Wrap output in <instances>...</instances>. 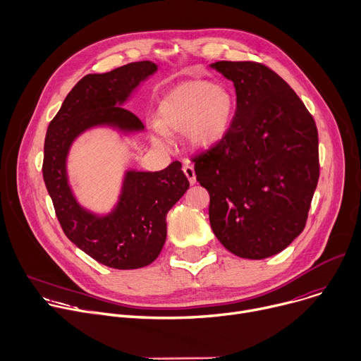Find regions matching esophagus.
<instances>
[{"instance_id": "34e87169", "label": "esophagus", "mask_w": 361, "mask_h": 361, "mask_svg": "<svg viewBox=\"0 0 361 361\" xmlns=\"http://www.w3.org/2000/svg\"><path fill=\"white\" fill-rule=\"evenodd\" d=\"M183 173L188 178V180H190L191 185H194L197 182V179H195V170H194V166L191 163H186L183 166Z\"/></svg>"}]
</instances>
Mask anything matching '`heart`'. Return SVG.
Returning <instances> with one entry per match:
<instances>
[{
	"mask_svg": "<svg viewBox=\"0 0 361 361\" xmlns=\"http://www.w3.org/2000/svg\"><path fill=\"white\" fill-rule=\"evenodd\" d=\"M235 97L223 85L188 80L171 90L159 104V120L152 122V141L169 144V132L182 133L195 149L216 147L229 132L235 117Z\"/></svg>",
	"mask_w": 361,
	"mask_h": 361,
	"instance_id": "obj_1",
	"label": "heart"
}]
</instances>
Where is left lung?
<instances>
[{
    "label": "left lung",
    "mask_w": 361,
    "mask_h": 361,
    "mask_svg": "<svg viewBox=\"0 0 361 361\" xmlns=\"http://www.w3.org/2000/svg\"><path fill=\"white\" fill-rule=\"evenodd\" d=\"M233 82L236 111L216 147L195 160L210 194V225L232 254L262 260L302 232L319 180L316 123L294 90L269 67L217 61Z\"/></svg>",
    "instance_id": "obj_1"
}]
</instances>
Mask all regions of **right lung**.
<instances>
[{
  "mask_svg": "<svg viewBox=\"0 0 361 361\" xmlns=\"http://www.w3.org/2000/svg\"><path fill=\"white\" fill-rule=\"evenodd\" d=\"M157 68L152 61H135L82 78L45 136L42 175L63 232L94 260L113 269H140L157 259L167 236L166 216L190 182L179 161L160 171L126 169L111 210L98 213L75 194L67 160L76 140L90 130L109 129L122 140L144 132L141 120L123 106Z\"/></svg>",
  "mask_w": 361,
  "mask_h": 361,
  "instance_id": "add662e5",
  "label": "right lung"
}]
</instances>
